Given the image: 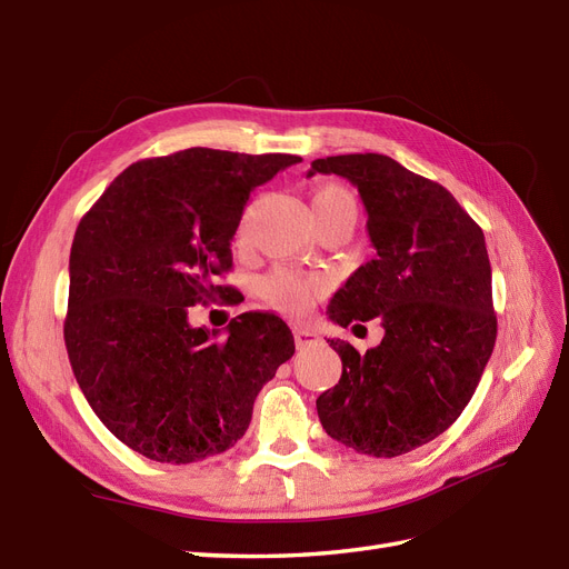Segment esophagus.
Instances as JSON below:
<instances>
[{"label": "esophagus", "instance_id": "obj_1", "mask_svg": "<svg viewBox=\"0 0 569 569\" xmlns=\"http://www.w3.org/2000/svg\"><path fill=\"white\" fill-rule=\"evenodd\" d=\"M295 341H297V349H306L318 341V335L311 330V327L299 325V327H295Z\"/></svg>", "mask_w": 569, "mask_h": 569}]
</instances>
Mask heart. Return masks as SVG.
<instances>
[{
  "instance_id": "heart-1",
  "label": "heart",
  "mask_w": 569,
  "mask_h": 569,
  "mask_svg": "<svg viewBox=\"0 0 569 569\" xmlns=\"http://www.w3.org/2000/svg\"><path fill=\"white\" fill-rule=\"evenodd\" d=\"M311 203H313V216L327 213L332 209H353L356 211V201H353L351 192L339 184L318 187L311 197ZM242 237H244V226L239 228V239ZM318 295H320L318 280L303 278V274L289 272V270H274L268 274V278L258 282V297L287 313L306 311V308L313 303V299Z\"/></svg>"
}]
</instances>
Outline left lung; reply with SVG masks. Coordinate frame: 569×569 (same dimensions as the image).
<instances>
[{
    "label": "left lung",
    "mask_w": 569,
    "mask_h": 569,
    "mask_svg": "<svg viewBox=\"0 0 569 569\" xmlns=\"http://www.w3.org/2000/svg\"><path fill=\"white\" fill-rule=\"evenodd\" d=\"M316 173L358 187L377 251L327 313L341 327L372 318L385 327L380 347L366 353L330 339L341 377L318 396V418L358 453L401 456L458 420L491 358L496 313L485 232L449 189L385 153L316 159L308 178Z\"/></svg>",
    "instance_id": "obj_1"
}]
</instances>
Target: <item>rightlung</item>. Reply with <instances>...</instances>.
I'll list each match as a JSON object with an SVG mask.
<instances>
[{"label": "right lung", "instance_id": "add662e5", "mask_svg": "<svg viewBox=\"0 0 569 569\" xmlns=\"http://www.w3.org/2000/svg\"><path fill=\"white\" fill-rule=\"evenodd\" d=\"M291 153L192 147L128 166L82 216L71 247L66 351L109 432L157 462L228 451L253 401L295 356L272 313H242L228 335L189 325V306L226 295L232 237L249 194Z\"/></svg>", "mask_w": 569, "mask_h": 569}]
</instances>
